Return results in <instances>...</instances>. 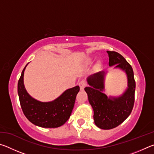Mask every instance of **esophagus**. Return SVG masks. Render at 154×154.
I'll return each mask as SVG.
<instances>
[{"mask_svg":"<svg viewBox=\"0 0 154 154\" xmlns=\"http://www.w3.org/2000/svg\"><path fill=\"white\" fill-rule=\"evenodd\" d=\"M86 85H87V83H86V82H85V80H82V81H80V82H79V87H80V89L82 90H83V89H84V88L86 86Z\"/></svg>","mask_w":154,"mask_h":154,"instance_id":"esophagus-1","label":"esophagus"}]
</instances>
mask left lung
<instances>
[{
	"label": "left lung",
	"mask_w": 154,
	"mask_h": 154,
	"mask_svg": "<svg viewBox=\"0 0 154 154\" xmlns=\"http://www.w3.org/2000/svg\"><path fill=\"white\" fill-rule=\"evenodd\" d=\"M109 65H116L126 72L128 77L127 90L119 98H108L102 92L104 90L105 72H98L88 78L89 87L85 88L88 100L94 110V123L104 130L114 128L121 124L131 113L134 103L136 83L132 68L121 54L116 51H106Z\"/></svg>",
	"instance_id": "obj_1"
}]
</instances>
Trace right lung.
I'll list each match as a JSON object with an SVG mask.
<instances>
[{"label":"right lung","mask_w":154,"mask_h":154,"mask_svg":"<svg viewBox=\"0 0 154 154\" xmlns=\"http://www.w3.org/2000/svg\"><path fill=\"white\" fill-rule=\"evenodd\" d=\"M26 66L17 84L20 103L24 116L33 124L40 127L58 128L62 126L71 116L79 86L66 90L52 102H39L31 97L24 88L23 78Z\"/></svg>","instance_id":"right-lung-1"}]
</instances>
